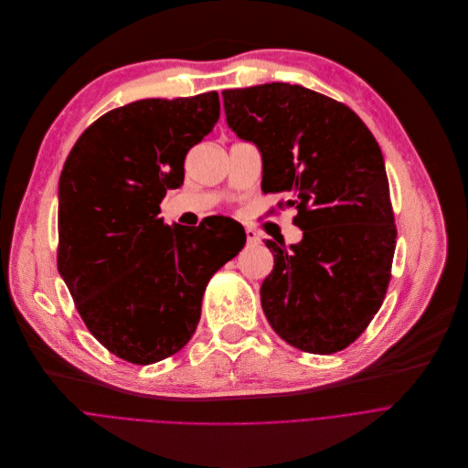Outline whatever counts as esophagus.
<instances>
[{"instance_id":"34e87169","label":"esophagus","mask_w":468,"mask_h":468,"mask_svg":"<svg viewBox=\"0 0 468 468\" xmlns=\"http://www.w3.org/2000/svg\"><path fill=\"white\" fill-rule=\"evenodd\" d=\"M245 234H247V241L249 243H258L260 241V236L254 229H245Z\"/></svg>"}]
</instances>
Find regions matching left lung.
Masks as SVG:
<instances>
[{
	"instance_id": "left-lung-1",
	"label": "left lung",
	"mask_w": 468,
	"mask_h": 468,
	"mask_svg": "<svg viewBox=\"0 0 468 468\" xmlns=\"http://www.w3.org/2000/svg\"><path fill=\"white\" fill-rule=\"evenodd\" d=\"M229 127L263 160L261 190L290 192L303 241L267 239L260 295L272 330L310 354L352 345L386 299L397 247L378 142L346 105L299 84L225 90Z\"/></svg>"
}]
</instances>
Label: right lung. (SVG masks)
<instances>
[{
  "instance_id": "add662e5",
  "label": "right lung",
  "mask_w": 468,
  "mask_h": 468,
  "mask_svg": "<svg viewBox=\"0 0 468 468\" xmlns=\"http://www.w3.org/2000/svg\"><path fill=\"white\" fill-rule=\"evenodd\" d=\"M218 91L142 100L93 122L58 182L57 267L90 334L134 365L176 354L201 319L210 278L245 245L234 223L167 227L160 203L219 120Z\"/></svg>"
}]
</instances>
